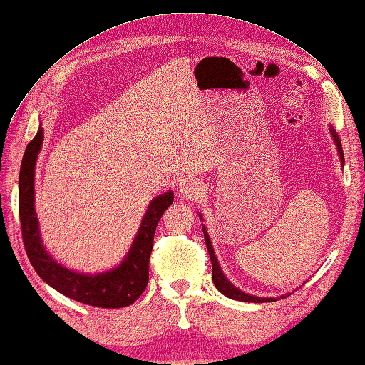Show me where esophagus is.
Wrapping results in <instances>:
<instances>
[{"instance_id":"esophagus-1","label":"esophagus","mask_w":365,"mask_h":365,"mask_svg":"<svg viewBox=\"0 0 365 365\" xmlns=\"http://www.w3.org/2000/svg\"><path fill=\"white\" fill-rule=\"evenodd\" d=\"M180 193H181L182 199L197 200L203 195V187L196 181H185L180 185Z\"/></svg>"}]
</instances>
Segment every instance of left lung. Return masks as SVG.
<instances>
[{
    "instance_id": "left-lung-1",
    "label": "left lung",
    "mask_w": 365,
    "mask_h": 365,
    "mask_svg": "<svg viewBox=\"0 0 365 365\" xmlns=\"http://www.w3.org/2000/svg\"><path fill=\"white\" fill-rule=\"evenodd\" d=\"M329 133H331V136L334 139L335 147H337V151H339V155H340V162H341V165H344V155H343V150H341L340 138H339L337 132H335L332 127H329ZM199 218H200V220H203V217L200 214H199ZM202 230H203V237H205L207 249H208L210 259H211V264H212V282H214V286L218 290H220V292L225 297H227L230 299L242 301V302H272V301H277V298H262V297H255V295H250V294H245V292H242L241 289H238L237 286H233L227 280V277L223 274V271L220 268V264H218V259H217V256L214 253L212 244H211V240H210V235H208L205 225H202ZM280 298H286V295H282Z\"/></svg>"
}]
</instances>
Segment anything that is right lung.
<instances>
[{
    "mask_svg": "<svg viewBox=\"0 0 365 365\" xmlns=\"http://www.w3.org/2000/svg\"><path fill=\"white\" fill-rule=\"evenodd\" d=\"M43 128L25 150L19 173V217L25 252L40 279L58 292L78 302L101 309H120L133 304L150 279V256L155 227L163 212L172 205L173 193L169 190L155 196L145 211L138 233L123 262L109 271L86 274L66 268L56 262L41 240L36 212V163L43 143Z\"/></svg>",
    "mask_w": 365,
    "mask_h": 365,
    "instance_id": "right-lung-1",
    "label": "right lung"
}]
</instances>
